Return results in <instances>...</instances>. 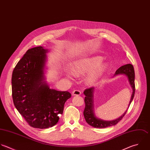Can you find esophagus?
<instances>
[{
    "instance_id": "esophagus-1",
    "label": "esophagus",
    "mask_w": 150,
    "mask_h": 150,
    "mask_svg": "<svg viewBox=\"0 0 150 150\" xmlns=\"http://www.w3.org/2000/svg\"><path fill=\"white\" fill-rule=\"evenodd\" d=\"M81 93V92L79 90H74L73 92H72V95H74V96H79L80 95Z\"/></svg>"
}]
</instances>
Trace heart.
<instances>
[{
	"mask_svg": "<svg viewBox=\"0 0 150 150\" xmlns=\"http://www.w3.org/2000/svg\"><path fill=\"white\" fill-rule=\"evenodd\" d=\"M103 58L99 56L86 58L78 60L73 63L71 69L75 75H85L90 71L86 78V81L88 83L93 85L95 83L103 74L108 68L106 63H102ZM67 76L72 79L74 75L71 72L67 74Z\"/></svg>",
	"mask_w": 150,
	"mask_h": 150,
	"instance_id": "b5f03b06",
	"label": "heart"
}]
</instances>
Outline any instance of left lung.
Segmentation results:
<instances>
[{
	"label": "left lung",
	"instance_id": "8db88e82",
	"mask_svg": "<svg viewBox=\"0 0 150 150\" xmlns=\"http://www.w3.org/2000/svg\"><path fill=\"white\" fill-rule=\"evenodd\" d=\"M118 74H125L128 77L130 84L133 89V93L132 95L131 100L130 101V103L128 107V109L134 98V94H135V72L134 70L133 66L130 64H126L121 67H120L116 71L115 75ZM93 91L94 88L90 87L89 88H86L83 93L85 95V108L83 111V115L85 117V119L86 122L91 126L95 127V128H106L108 127L115 126L125 116L126 112H127L128 109L125 112V113L119 118L112 120V121H105L102 119L98 118L94 112V104H93Z\"/></svg>",
	"mask_w": 150,
	"mask_h": 150
}]
</instances>
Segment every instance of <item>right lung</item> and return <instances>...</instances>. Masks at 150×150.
Segmentation results:
<instances>
[{"instance_id": "obj_1", "label": "right lung", "mask_w": 150, "mask_h": 150, "mask_svg": "<svg viewBox=\"0 0 150 150\" xmlns=\"http://www.w3.org/2000/svg\"><path fill=\"white\" fill-rule=\"evenodd\" d=\"M47 52L41 46L28 50L14 68L11 77L16 108L31 127L41 129L57 123L65 102L71 97L67 91L50 89L44 81Z\"/></svg>"}]
</instances>
